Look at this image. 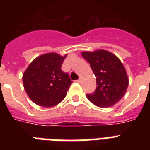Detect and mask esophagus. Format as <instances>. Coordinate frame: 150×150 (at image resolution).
<instances>
[{
	"label": "esophagus",
	"instance_id": "esophagus-1",
	"mask_svg": "<svg viewBox=\"0 0 150 150\" xmlns=\"http://www.w3.org/2000/svg\"><path fill=\"white\" fill-rule=\"evenodd\" d=\"M82 78L80 77L79 79L77 80V82H79V83H81V82H82Z\"/></svg>",
	"mask_w": 150,
	"mask_h": 150
}]
</instances>
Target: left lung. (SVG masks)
<instances>
[{"label":"left lung","instance_id":"obj_1","mask_svg":"<svg viewBox=\"0 0 150 150\" xmlns=\"http://www.w3.org/2000/svg\"><path fill=\"white\" fill-rule=\"evenodd\" d=\"M82 55L90 64L97 85L93 93L86 94L87 98L103 108L117 103L124 96L128 86V75L120 59L104 50L82 52Z\"/></svg>","mask_w":150,"mask_h":150}]
</instances>
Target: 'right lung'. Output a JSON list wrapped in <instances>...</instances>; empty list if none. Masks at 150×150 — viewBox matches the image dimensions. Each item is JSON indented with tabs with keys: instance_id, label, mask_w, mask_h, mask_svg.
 <instances>
[{
	"instance_id": "1",
	"label": "right lung",
	"mask_w": 150,
	"mask_h": 150,
	"mask_svg": "<svg viewBox=\"0 0 150 150\" xmlns=\"http://www.w3.org/2000/svg\"><path fill=\"white\" fill-rule=\"evenodd\" d=\"M67 55L48 53L32 61L22 75L25 90L30 100L44 107L56 106L64 99L72 81L61 70Z\"/></svg>"
}]
</instances>
